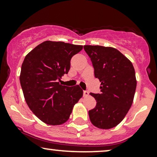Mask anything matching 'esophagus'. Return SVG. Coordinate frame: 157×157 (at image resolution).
<instances>
[{
  "label": "esophagus",
  "mask_w": 157,
  "mask_h": 157,
  "mask_svg": "<svg viewBox=\"0 0 157 157\" xmlns=\"http://www.w3.org/2000/svg\"><path fill=\"white\" fill-rule=\"evenodd\" d=\"M89 92L87 90H84V96H88L89 95Z\"/></svg>",
  "instance_id": "obj_1"
}]
</instances>
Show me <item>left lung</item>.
<instances>
[{
    "label": "left lung",
    "mask_w": 157,
    "mask_h": 157,
    "mask_svg": "<svg viewBox=\"0 0 157 157\" xmlns=\"http://www.w3.org/2000/svg\"><path fill=\"white\" fill-rule=\"evenodd\" d=\"M92 61L95 78L101 82L100 93H90L95 108L89 111L92 124L111 129L122 121L132 104L137 82L132 63L117 49L102 46L85 45Z\"/></svg>",
    "instance_id": "1"
}]
</instances>
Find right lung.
Returning a JSON list of instances; mask_svg holds the SVG:
<instances>
[{
  "mask_svg": "<svg viewBox=\"0 0 157 157\" xmlns=\"http://www.w3.org/2000/svg\"><path fill=\"white\" fill-rule=\"evenodd\" d=\"M82 49L80 45L46 40L23 61L19 81L25 101L33 113L47 124L65 123L83 95L78 85L68 87L57 82L68 73L73 56Z\"/></svg>",
  "mask_w": 157,
  "mask_h": 157,
  "instance_id": "obj_1",
  "label": "right lung"
}]
</instances>
